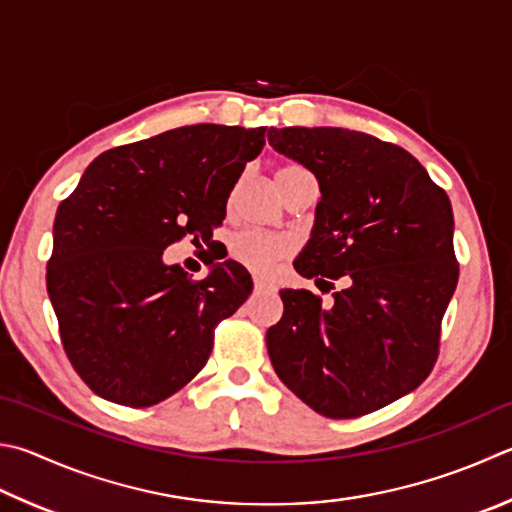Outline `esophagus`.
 Masks as SVG:
<instances>
[{"mask_svg":"<svg viewBox=\"0 0 512 512\" xmlns=\"http://www.w3.org/2000/svg\"><path fill=\"white\" fill-rule=\"evenodd\" d=\"M253 282H255V288H257V291H264V288H271V282H268L266 277H262V275H255V277H253Z\"/></svg>","mask_w":512,"mask_h":512,"instance_id":"1","label":"esophagus"}]
</instances>
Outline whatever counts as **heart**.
Returning a JSON list of instances; mask_svg holds the SVG:
<instances>
[{"label": "heart", "mask_w": 512, "mask_h": 512, "mask_svg": "<svg viewBox=\"0 0 512 512\" xmlns=\"http://www.w3.org/2000/svg\"><path fill=\"white\" fill-rule=\"evenodd\" d=\"M297 172H304L300 165H282L275 172V181L284 179ZM232 255H235L241 264L253 268L257 273L271 271V266L280 262V259L291 255V241L280 235H266V232H244L232 244Z\"/></svg>", "instance_id": "1"}]
</instances>
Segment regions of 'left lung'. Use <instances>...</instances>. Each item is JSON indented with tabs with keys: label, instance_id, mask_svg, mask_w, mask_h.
Listing matches in <instances>:
<instances>
[{
	"label": "left lung",
	"instance_id": "obj_1",
	"mask_svg": "<svg viewBox=\"0 0 512 512\" xmlns=\"http://www.w3.org/2000/svg\"><path fill=\"white\" fill-rule=\"evenodd\" d=\"M268 143L320 183L309 244L293 266L311 291H280L266 331L282 383L322 416L356 418L430 376L459 282L448 194L410 152L342 127L268 129Z\"/></svg>",
	"mask_w": 512,
	"mask_h": 512
}]
</instances>
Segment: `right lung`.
I'll return each instance as SVG.
<instances>
[{
    "label": "right lung",
    "instance_id": "right-lung-1",
    "mask_svg": "<svg viewBox=\"0 0 512 512\" xmlns=\"http://www.w3.org/2000/svg\"><path fill=\"white\" fill-rule=\"evenodd\" d=\"M266 127H176L114 147L58 206L46 291L73 369L94 394L150 407L179 392L210 358L215 327L253 291L244 266L208 259L190 280L163 250L212 239Z\"/></svg>",
    "mask_w": 512,
    "mask_h": 512
}]
</instances>
